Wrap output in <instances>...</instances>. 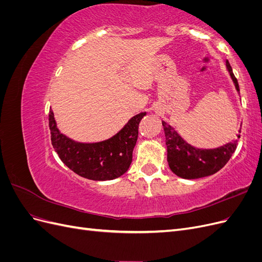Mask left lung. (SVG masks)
I'll use <instances>...</instances> for the list:
<instances>
[{"mask_svg":"<svg viewBox=\"0 0 262 262\" xmlns=\"http://www.w3.org/2000/svg\"><path fill=\"white\" fill-rule=\"evenodd\" d=\"M226 69L236 91L239 94V85L235 77L229 62L226 61ZM167 145V162L171 171L178 177L185 179H196L207 177L223 168L232 157L238 144L241 129L236 138L228 143L215 148H198L182 139L179 133L167 122L162 121ZM242 126V125H241Z\"/></svg>","mask_w":262,"mask_h":262,"instance_id":"left-lung-1","label":"left lung"}]
</instances>
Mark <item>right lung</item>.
Listing matches in <instances>:
<instances>
[{
	"mask_svg": "<svg viewBox=\"0 0 262 262\" xmlns=\"http://www.w3.org/2000/svg\"><path fill=\"white\" fill-rule=\"evenodd\" d=\"M145 115L146 113H140L133 116L112 138L95 143H83L60 132L50 108L51 143L60 160L81 177L101 181L116 179L130 167L139 136V124Z\"/></svg>",
	"mask_w": 262,
	"mask_h": 262,
	"instance_id": "right-lung-1",
	"label": "right lung"
}]
</instances>
